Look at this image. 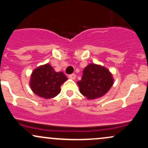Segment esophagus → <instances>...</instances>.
Masks as SVG:
<instances>
[{"label": "esophagus", "mask_w": 148, "mask_h": 148, "mask_svg": "<svg viewBox=\"0 0 148 148\" xmlns=\"http://www.w3.org/2000/svg\"><path fill=\"white\" fill-rule=\"evenodd\" d=\"M69 78L71 79H74L76 78V74H71L69 75Z\"/></svg>", "instance_id": "34e87169"}]
</instances>
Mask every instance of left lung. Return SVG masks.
<instances>
[{"instance_id":"left-lung-1","label":"left lung","mask_w":148,"mask_h":148,"mask_svg":"<svg viewBox=\"0 0 148 148\" xmlns=\"http://www.w3.org/2000/svg\"><path fill=\"white\" fill-rule=\"evenodd\" d=\"M80 92L88 99L104 95L113 84L111 73L102 66L90 64L83 71L81 79L77 82Z\"/></svg>"}]
</instances>
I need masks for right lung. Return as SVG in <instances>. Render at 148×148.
<instances>
[{"label":"right lung","instance_id":"1","mask_svg":"<svg viewBox=\"0 0 148 148\" xmlns=\"http://www.w3.org/2000/svg\"><path fill=\"white\" fill-rule=\"evenodd\" d=\"M67 80L62 72H55L49 64L38 67L30 77V86L35 94L39 97L51 99L60 92V86Z\"/></svg>","mask_w":148,"mask_h":148}]
</instances>
